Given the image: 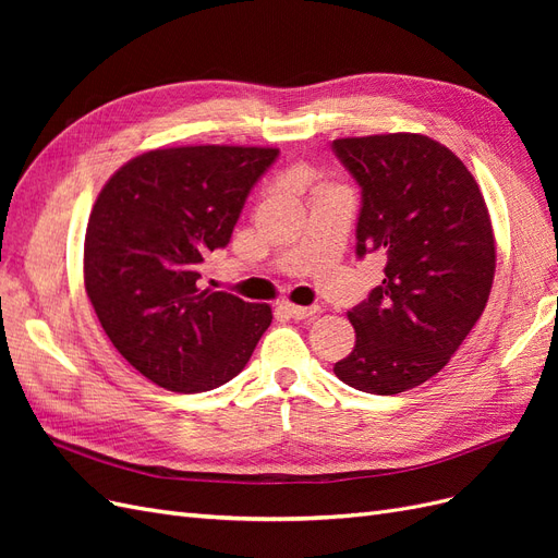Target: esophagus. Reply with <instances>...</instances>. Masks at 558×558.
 Instances as JSON below:
<instances>
[{
  "mask_svg": "<svg viewBox=\"0 0 558 558\" xmlns=\"http://www.w3.org/2000/svg\"><path fill=\"white\" fill-rule=\"evenodd\" d=\"M281 310L289 314L291 318H298V320H302V318H312V316H316L320 310L318 307H300V305H291V302H283L281 305Z\"/></svg>",
  "mask_w": 558,
  "mask_h": 558,
  "instance_id": "esophagus-1",
  "label": "esophagus"
}]
</instances>
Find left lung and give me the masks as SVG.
I'll list each match as a JSON object with an SVG mask.
<instances>
[{
    "label": "left lung",
    "mask_w": 558,
    "mask_h": 558,
    "mask_svg": "<svg viewBox=\"0 0 558 558\" xmlns=\"http://www.w3.org/2000/svg\"><path fill=\"white\" fill-rule=\"evenodd\" d=\"M332 148L361 185L356 253L386 258L381 283L347 314L356 344L332 369L359 391L396 396L440 373L480 320L496 275L492 216L461 158L426 134Z\"/></svg>",
    "instance_id": "obj_1"
}]
</instances>
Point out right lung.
Returning <instances> with one entry per match:
<instances>
[{"label": "right lung", "instance_id": "add662e5", "mask_svg": "<svg viewBox=\"0 0 558 558\" xmlns=\"http://www.w3.org/2000/svg\"><path fill=\"white\" fill-rule=\"evenodd\" d=\"M267 146H174L128 160L99 191L83 281L118 353L154 384L199 393L238 377L272 307L199 289V265L230 242Z\"/></svg>", "mask_w": 558, "mask_h": 558}]
</instances>
